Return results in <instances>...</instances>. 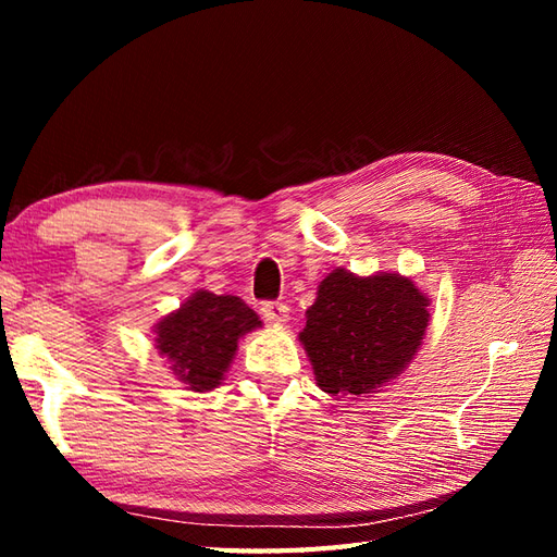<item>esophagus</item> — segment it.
Returning a JSON list of instances; mask_svg holds the SVG:
<instances>
[{
  "mask_svg": "<svg viewBox=\"0 0 557 557\" xmlns=\"http://www.w3.org/2000/svg\"><path fill=\"white\" fill-rule=\"evenodd\" d=\"M260 315H263L265 323L282 325L289 318V306L282 301H265L263 306H260Z\"/></svg>",
  "mask_w": 557,
  "mask_h": 557,
  "instance_id": "1",
  "label": "esophagus"
}]
</instances>
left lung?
Listing matches in <instances>:
<instances>
[{
    "mask_svg": "<svg viewBox=\"0 0 557 557\" xmlns=\"http://www.w3.org/2000/svg\"><path fill=\"white\" fill-rule=\"evenodd\" d=\"M429 318V299L409 277L337 268L318 287L299 339L323 393L361 397L407 369Z\"/></svg>",
    "mask_w": 557,
    "mask_h": 557,
    "instance_id": "left-lung-1",
    "label": "left lung"
}]
</instances>
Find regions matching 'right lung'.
Listing matches in <instances>:
<instances>
[{
    "label": "right lung",
    "instance_id": "1",
    "mask_svg": "<svg viewBox=\"0 0 557 557\" xmlns=\"http://www.w3.org/2000/svg\"><path fill=\"white\" fill-rule=\"evenodd\" d=\"M256 327L260 318L239 297L200 289L158 323L156 347L188 389L208 393L222 383L239 339Z\"/></svg>",
    "mask_w": 557,
    "mask_h": 557
}]
</instances>
